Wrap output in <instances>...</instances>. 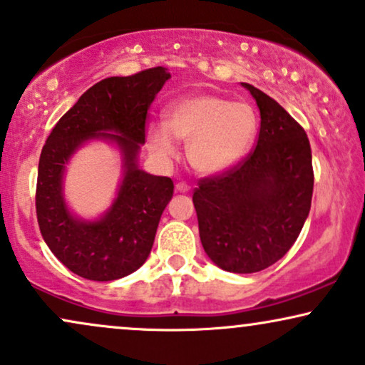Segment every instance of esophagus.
Here are the masks:
<instances>
[{
    "mask_svg": "<svg viewBox=\"0 0 365 365\" xmlns=\"http://www.w3.org/2000/svg\"><path fill=\"white\" fill-rule=\"evenodd\" d=\"M175 190L180 192V194H185V192L190 190V185H188V183H185V182H178L177 185H175Z\"/></svg>",
    "mask_w": 365,
    "mask_h": 365,
    "instance_id": "34e87169",
    "label": "esophagus"
}]
</instances>
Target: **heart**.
I'll use <instances>...</instances> for the list:
<instances>
[{"instance_id":"heart-1","label":"heart","mask_w":365,"mask_h":365,"mask_svg":"<svg viewBox=\"0 0 365 365\" xmlns=\"http://www.w3.org/2000/svg\"><path fill=\"white\" fill-rule=\"evenodd\" d=\"M163 127L148 133L149 151L163 161L177 156L175 140L188 144V161L202 175H219L232 168L252 146L257 113L252 105L222 95L202 93L175 102Z\"/></svg>"}]
</instances>
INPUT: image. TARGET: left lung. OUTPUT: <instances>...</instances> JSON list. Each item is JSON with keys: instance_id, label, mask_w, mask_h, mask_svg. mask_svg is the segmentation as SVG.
I'll list each match as a JSON object with an SVG mask.
<instances>
[{"instance_id": "1", "label": "left lung", "mask_w": 365, "mask_h": 365, "mask_svg": "<svg viewBox=\"0 0 365 365\" xmlns=\"http://www.w3.org/2000/svg\"><path fill=\"white\" fill-rule=\"evenodd\" d=\"M260 110L250 155L225 173L202 178L194 200L202 247L222 270L253 274L291 250L313 197V160L304 129L248 83Z\"/></svg>"}]
</instances>
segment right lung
Wrapping results in <instances>:
<instances>
[{
    "instance_id": "1",
    "label": "right lung",
    "mask_w": 365,
    "mask_h": 365,
    "mask_svg": "<svg viewBox=\"0 0 365 365\" xmlns=\"http://www.w3.org/2000/svg\"><path fill=\"white\" fill-rule=\"evenodd\" d=\"M168 80L170 73L161 66L105 78L59 118L43 144L35 192L38 227L57 260L83 279H122L151 253L173 182L140 170L138 155L146 140L148 108ZM91 138L118 144L125 177L108 212L96 222H83L65 205L62 177L71 156Z\"/></svg>"
}]
</instances>
